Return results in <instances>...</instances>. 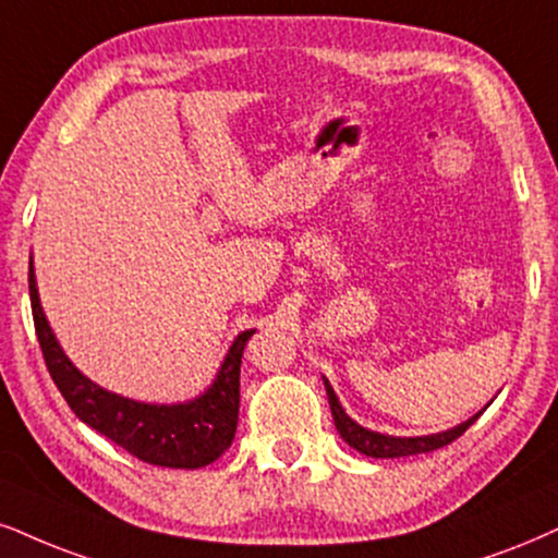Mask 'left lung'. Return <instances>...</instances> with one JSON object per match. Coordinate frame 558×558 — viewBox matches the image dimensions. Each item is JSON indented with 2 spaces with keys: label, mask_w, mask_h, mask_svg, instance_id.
Returning <instances> with one entry per match:
<instances>
[{
  "label": "left lung",
  "mask_w": 558,
  "mask_h": 558,
  "mask_svg": "<svg viewBox=\"0 0 558 558\" xmlns=\"http://www.w3.org/2000/svg\"><path fill=\"white\" fill-rule=\"evenodd\" d=\"M323 385H326V396H328V403H331L333 424H336V429H339V435L343 437V442H347L349 447H354L356 452H362V456H367V458H405V456H418V452L439 450V447L450 445L452 439H458L460 435H463V432L469 429V426L476 422V418L484 414V411L489 409L494 401L492 398V401L486 403L478 414L465 418V422H460L458 426H450V429L437 432V435L396 437V435H383V432L367 429V426L354 422V418L343 411L339 396L333 393L331 383H328L326 377H323Z\"/></svg>",
  "instance_id": "8db88e82"
}]
</instances>
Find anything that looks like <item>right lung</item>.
Listing matches in <instances>:
<instances>
[{
  "label": "right lung",
  "mask_w": 558,
  "mask_h": 558,
  "mask_svg": "<svg viewBox=\"0 0 558 558\" xmlns=\"http://www.w3.org/2000/svg\"><path fill=\"white\" fill-rule=\"evenodd\" d=\"M27 290H31L33 323H36L46 367L80 422L93 426L134 458L162 469H204L232 445L240 411V356L245 341L256 333L253 328L235 336L215 380L206 385L204 393L181 403L134 401L100 388L98 383L82 375L61 349L40 305L33 253L27 268Z\"/></svg>",
  "instance_id": "right-lung-1"
}]
</instances>
